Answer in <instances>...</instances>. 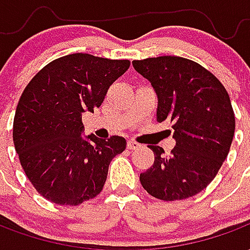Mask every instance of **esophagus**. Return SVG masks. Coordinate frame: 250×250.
Instances as JSON below:
<instances>
[{
	"instance_id": "34e87169",
	"label": "esophagus",
	"mask_w": 250,
	"mask_h": 250,
	"mask_svg": "<svg viewBox=\"0 0 250 250\" xmlns=\"http://www.w3.org/2000/svg\"><path fill=\"white\" fill-rule=\"evenodd\" d=\"M138 147H141V145H139L138 142L135 141L127 142V148H128V150H135V148H138Z\"/></svg>"
}]
</instances>
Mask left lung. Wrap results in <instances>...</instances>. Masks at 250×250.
Segmentation results:
<instances>
[{
  "mask_svg": "<svg viewBox=\"0 0 250 250\" xmlns=\"http://www.w3.org/2000/svg\"><path fill=\"white\" fill-rule=\"evenodd\" d=\"M158 96L157 122H173L170 155L150 146L155 161L141 174L147 193L162 201L193 197L214 179L230 150L236 119L230 98L217 77L198 62L178 56L134 60Z\"/></svg>",
  "mask_w": 250,
  "mask_h": 250,
  "instance_id": "8db88e82",
  "label": "left lung"
}]
</instances>
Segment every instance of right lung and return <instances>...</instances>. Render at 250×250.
I'll return each instance as SVG.
<instances>
[{
	"instance_id": "add662e5",
	"label": "right lung",
	"mask_w": 250,
	"mask_h": 250,
	"mask_svg": "<svg viewBox=\"0 0 250 250\" xmlns=\"http://www.w3.org/2000/svg\"><path fill=\"white\" fill-rule=\"evenodd\" d=\"M128 66V60L73 53L49 62L25 87L14 115V147L28 179L48 201L76 206L103 190L109 162L127 142L82 136V115L102 105Z\"/></svg>"
}]
</instances>
